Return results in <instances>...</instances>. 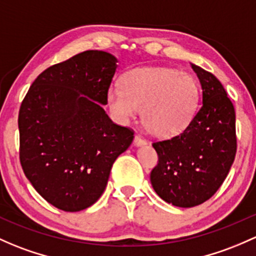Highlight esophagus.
<instances>
[{"mask_svg":"<svg viewBox=\"0 0 256 256\" xmlns=\"http://www.w3.org/2000/svg\"><path fill=\"white\" fill-rule=\"evenodd\" d=\"M147 142H146V140H144L142 138L141 136H138V135H136L135 136V138H134V144H135L136 147H141V146H144V144H146Z\"/></svg>","mask_w":256,"mask_h":256,"instance_id":"obj_1","label":"esophagus"}]
</instances>
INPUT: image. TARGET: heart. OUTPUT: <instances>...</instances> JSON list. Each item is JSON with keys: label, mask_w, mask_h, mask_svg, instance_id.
Returning <instances> with one entry per match:
<instances>
[{"label": "heart", "mask_w": 256, "mask_h": 256, "mask_svg": "<svg viewBox=\"0 0 256 256\" xmlns=\"http://www.w3.org/2000/svg\"><path fill=\"white\" fill-rule=\"evenodd\" d=\"M200 102V87L192 74L169 67H138L121 77V86L106 90V106L120 122L142 121L150 135L169 138L184 132Z\"/></svg>", "instance_id": "obj_1"}]
</instances>
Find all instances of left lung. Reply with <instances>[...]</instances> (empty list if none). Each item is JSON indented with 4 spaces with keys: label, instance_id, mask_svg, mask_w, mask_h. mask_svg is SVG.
<instances>
[{
    "label": "left lung",
    "instance_id": "obj_1",
    "mask_svg": "<svg viewBox=\"0 0 256 256\" xmlns=\"http://www.w3.org/2000/svg\"><path fill=\"white\" fill-rule=\"evenodd\" d=\"M202 90V104L186 130L152 144L158 164L150 184L160 198L178 207L208 200L228 176L236 152V112L222 83L192 64Z\"/></svg>",
    "mask_w": 256,
    "mask_h": 256
}]
</instances>
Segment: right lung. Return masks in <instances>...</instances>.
<instances>
[{"label": "right lung", "instance_id": "right-lung-1", "mask_svg": "<svg viewBox=\"0 0 256 256\" xmlns=\"http://www.w3.org/2000/svg\"><path fill=\"white\" fill-rule=\"evenodd\" d=\"M116 62L106 51L80 52L42 72L22 102V168L62 211H82L100 198L112 163L134 140L103 109Z\"/></svg>", "mask_w": 256, "mask_h": 256}]
</instances>
